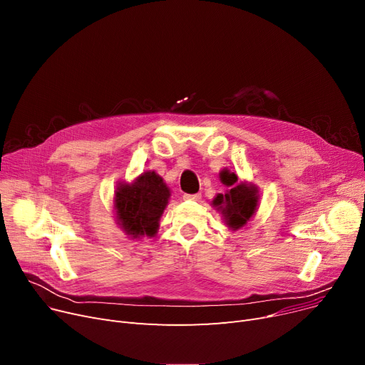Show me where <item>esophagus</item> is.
I'll return each mask as SVG.
<instances>
[{
    "label": "esophagus",
    "instance_id": "obj_1",
    "mask_svg": "<svg viewBox=\"0 0 365 365\" xmlns=\"http://www.w3.org/2000/svg\"><path fill=\"white\" fill-rule=\"evenodd\" d=\"M184 197V200H193V202H197V200H200V195L197 193V195H184L182 196Z\"/></svg>",
    "mask_w": 365,
    "mask_h": 365
}]
</instances>
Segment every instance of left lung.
<instances>
[{"instance_id": "1", "label": "left lung", "mask_w": 365, "mask_h": 365, "mask_svg": "<svg viewBox=\"0 0 365 365\" xmlns=\"http://www.w3.org/2000/svg\"><path fill=\"white\" fill-rule=\"evenodd\" d=\"M221 181L230 188L224 195L218 193L212 200V206L221 212L224 224L236 232L245 227L258 211L259 190L254 182L237 181L235 172L227 173V177Z\"/></svg>"}]
</instances>
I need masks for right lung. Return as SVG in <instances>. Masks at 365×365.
I'll return each instance as SVG.
<instances>
[{
	"mask_svg": "<svg viewBox=\"0 0 365 365\" xmlns=\"http://www.w3.org/2000/svg\"><path fill=\"white\" fill-rule=\"evenodd\" d=\"M169 197V187L154 170L143 172L132 182L120 181L113 200L117 225L130 239L155 236Z\"/></svg>",
	"mask_w": 365,
	"mask_h": 365,
	"instance_id": "right-lung-1",
	"label": "right lung"
}]
</instances>
